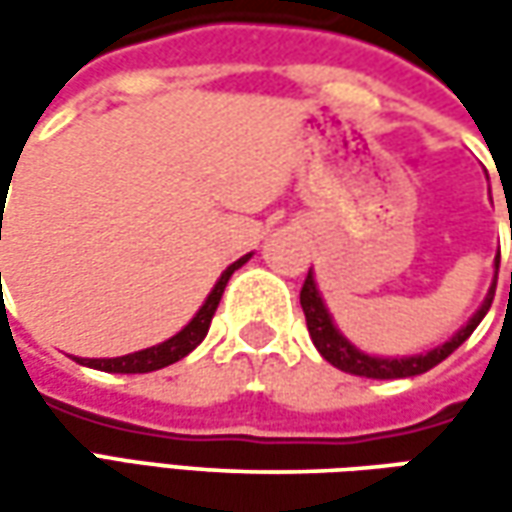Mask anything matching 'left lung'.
<instances>
[{
	"label": "left lung",
	"mask_w": 512,
	"mask_h": 512,
	"mask_svg": "<svg viewBox=\"0 0 512 512\" xmlns=\"http://www.w3.org/2000/svg\"><path fill=\"white\" fill-rule=\"evenodd\" d=\"M496 276H499V256H496V262H493V285L487 290V296H484V302L479 305V310H476V313H473V316H470L447 342L436 344V347H430V350H424V353H413V356H373V353H364L362 347H356V344L350 342L342 330L336 327V322H333L325 299H322V293H319V287H316L313 270L307 273L305 287H302V296H299V299H302V310H305L307 333H310V339L316 344V350L322 353V359H327L333 367H339V370L350 373V376H364V379H410V376H422L430 367H436L439 362H444L459 344L467 342V336L479 327V322L484 319V313L493 305Z\"/></svg>",
	"instance_id": "obj_1"
}]
</instances>
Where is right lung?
<instances>
[{
	"mask_svg": "<svg viewBox=\"0 0 512 512\" xmlns=\"http://www.w3.org/2000/svg\"><path fill=\"white\" fill-rule=\"evenodd\" d=\"M250 256H253V253H247V256L236 259L233 265L227 267L225 273L216 279L213 290L207 293L205 305L196 310V316H193L176 336H170L165 342L153 344V347H145V350L128 353V356H116V359H82V356H73V359L79 364H85V367H93V370H105V373H150V370H162V367H168V364L185 359L190 350H196L199 344L205 342L207 330H210V319H213L216 307L222 302L227 279H230L239 267L245 265Z\"/></svg>",
	"mask_w": 512,
	"mask_h": 512,
	"instance_id": "add662e5",
	"label": "right lung"
}]
</instances>
